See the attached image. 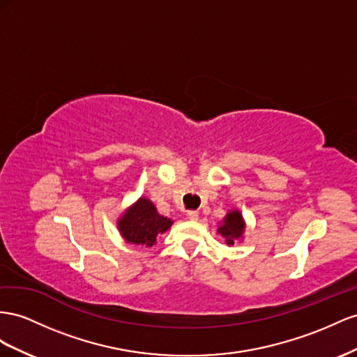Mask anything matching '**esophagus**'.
Segmentation results:
<instances>
[{"mask_svg": "<svg viewBox=\"0 0 357 357\" xmlns=\"http://www.w3.org/2000/svg\"><path fill=\"white\" fill-rule=\"evenodd\" d=\"M186 216H188V219H190V220H197V219H198V211L189 210L188 213H186Z\"/></svg>", "mask_w": 357, "mask_h": 357, "instance_id": "esophagus-1", "label": "esophagus"}]
</instances>
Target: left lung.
Segmentation results:
<instances>
[{"mask_svg": "<svg viewBox=\"0 0 357 357\" xmlns=\"http://www.w3.org/2000/svg\"><path fill=\"white\" fill-rule=\"evenodd\" d=\"M243 229H245V224L240 211H229L224 219V224L218 228V233L227 238L225 242L228 245H234V240L242 237Z\"/></svg>", "mask_w": 357, "mask_h": 357, "instance_id": "obj_1", "label": "left lung"}]
</instances>
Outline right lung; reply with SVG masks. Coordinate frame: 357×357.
I'll return each mask as SVG.
<instances>
[{"label":"right lung","instance_id":"obj_1","mask_svg":"<svg viewBox=\"0 0 357 357\" xmlns=\"http://www.w3.org/2000/svg\"><path fill=\"white\" fill-rule=\"evenodd\" d=\"M172 220L158 213L155 204L147 198H139L119 220V228L126 242L151 248L158 234L165 233Z\"/></svg>","mask_w":357,"mask_h":357}]
</instances>
